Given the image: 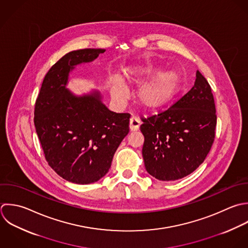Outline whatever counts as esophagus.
<instances>
[{
	"mask_svg": "<svg viewBox=\"0 0 248 248\" xmlns=\"http://www.w3.org/2000/svg\"><path fill=\"white\" fill-rule=\"evenodd\" d=\"M140 124H141V122L139 121L138 118L136 117H131L130 118V121H129V128L131 131H137L140 127Z\"/></svg>",
	"mask_w": 248,
	"mask_h": 248,
	"instance_id": "esophagus-1",
	"label": "esophagus"
}]
</instances>
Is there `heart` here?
<instances>
[{
    "label": "heart",
    "mask_w": 248,
    "mask_h": 248,
    "mask_svg": "<svg viewBox=\"0 0 248 248\" xmlns=\"http://www.w3.org/2000/svg\"><path fill=\"white\" fill-rule=\"evenodd\" d=\"M154 72L151 65H132L125 69V78L138 83ZM180 88V75L176 71H166L157 74L149 82L140 87L137 92L139 104L147 110H155L167 104L178 93ZM112 95L116 99L126 96L125 87L120 77H115L112 82Z\"/></svg>",
    "instance_id": "obj_1"
}]
</instances>
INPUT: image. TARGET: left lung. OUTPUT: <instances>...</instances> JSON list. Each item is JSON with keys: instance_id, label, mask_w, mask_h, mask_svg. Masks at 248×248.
Here are the masks:
<instances>
[{"instance_id": "8db88e82", "label": "left lung", "mask_w": 248, "mask_h": 248, "mask_svg": "<svg viewBox=\"0 0 248 248\" xmlns=\"http://www.w3.org/2000/svg\"><path fill=\"white\" fill-rule=\"evenodd\" d=\"M216 111L212 88L197 70L188 93L168 109L141 118L147 172L160 181H176L195 171L214 144Z\"/></svg>"}]
</instances>
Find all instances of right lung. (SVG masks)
Wrapping results in <instances>:
<instances>
[{
  "label": "right lung",
  "mask_w": 248,
  "mask_h": 248,
  "mask_svg": "<svg viewBox=\"0 0 248 248\" xmlns=\"http://www.w3.org/2000/svg\"><path fill=\"white\" fill-rule=\"evenodd\" d=\"M105 49H80L62 57L46 73L34 105L33 123L49 166L65 181L88 185L106 175L129 132L128 113L110 111L98 92L76 96L66 88L74 65Z\"/></svg>",
  "instance_id": "add662e5"
}]
</instances>
